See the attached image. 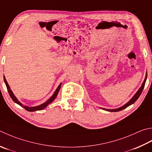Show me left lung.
Here are the masks:
<instances>
[{
  "mask_svg": "<svg viewBox=\"0 0 152 152\" xmlns=\"http://www.w3.org/2000/svg\"><path fill=\"white\" fill-rule=\"evenodd\" d=\"M146 78H147V74L146 76H145V78L144 79V81L143 82V84H142V86L140 87V88L139 89L138 91L136 92V94L134 96V97L132 98L131 99H130L129 102H128L126 104H125V105H123V107H121L120 108H118V109H103L104 110H105V111H111V112H117V111H121V110H123L124 109L126 108L127 107L130 106V105H132V104H133L134 103L136 100H137L138 99V97H140V96L142 91H143V89L144 88V86H145V81H146Z\"/></svg>",
  "mask_w": 152,
  "mask_h": 152,
  "instance_id": "1",
  "label": "left lung"
}]
</instances>
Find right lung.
I'll use <instances>...</instances> for the list:
<instances>
[{"mask_svg": "<svg viewBox=\"0 0 152 152\" xmlns=\"http://www.w3.org/2000/svg\"><path fill=\"white\" fill-rule=\"evenodd\" d=\"M4 80L5 84H6V86H7V90H8V94H9V95H10V97L12 98V99L15 103H16L17 104H18L19 105L23 107L24 108V109L26 110V111H41V110H42V109H43L44 108H45L46 107L49 105V104H50V103H52V102H53V101L55 100L56 97L57 96V95H58V91H59V90H60V88H61V84L60 85H59V86H58V88H56V91H55V93L53 94V96H52L51 97H50L49 98V99L48 100H47L45 103L41 104V105H39V106L32 107H27V106H23L22 104L21 103L19 102V101L17 99V98L14 96V95L13 94L12 91H11L10 86H8V84L7 83V80H6L4 76Z\"/></svg>", "mask_w": 152, "mask_h": 152, "instance_id": "add662e5", "label": "right lung"}]
</instances>
